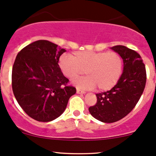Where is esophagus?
Segmentation results:
<instances>
[{
  "label": "esophagus",
  "mask_w": 156,
  "mask_h": 156,
  "mask_svg": "<svg viewBox=\"0 0 156 156\" xmlns=\"http://www.w3.org/2000/svg\"><path fill=\"white\" fill-rule=\"evenodd\" d=\"M76 92H77V93H78V94H85V93H86L85 91L81 90V89H77Z\"/></svg>",
  "instance_id": "obj_1"
}]
</instances>
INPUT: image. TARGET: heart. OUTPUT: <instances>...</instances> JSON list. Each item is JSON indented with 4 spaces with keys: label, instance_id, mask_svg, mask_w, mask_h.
<instances>
[{
    "label": "heart",
    "instance_id": "1",
    "mask_svg": "<svg viewBox=\"0 0 156 156\" xmlns=\"http://www.w3.org/2000/svg\"><path fill=\"white\" fill-rule=\"evenodd\" d=\"M64 76L75 80L83 74L87 77L76 81L80 88L99 91L111 89L119 81L123 72V59L116 52L76 51L64 54L59 59Z\"/></svg>",
    "mask_w": 156,
    "mask_h": 156
}]
</instances>
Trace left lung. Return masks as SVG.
I'll use <instances>...</instances> for the list:
<instances>
[{
  "mask_svg": "<svg viewBox=\"0 0 156 156\" xmlns=\"http://www.w3.org/2000/svg\"><path fill=\"white\" fill-rule=\"evenodd\" d=\"M123 59V73L117 83L107 92L96 94L97 103L89 111L98 120L112 123L120 120L136 106L145 87V65L136 51L123 45L111 48Z\"/></svg>",
  "mask_w": 156,
  "mask_h": 156,
  "instance_id": "obj_1",
  "label": "left lung"
}]
</instances>
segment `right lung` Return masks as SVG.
Wrapping results in <instances>:
<instances>
[{
  "mask_svg": "<svg viewBox=\"0 0 156 156\" xmlns=\"http://www.w3.org/2000/svg\"><path fill=\"white\" fill-rule=\"evenodd\" d=\"M66 51L48 40H38L19 52L12 67V86L17 103L39 122H50L65 110L76 89L61 70L58 61Z\"/></svg>",
  "mask_w": 156,
  "mask_h": 156,
  "instance_id": "obj_1",
  "label": "right lung"
}]
</instances>
